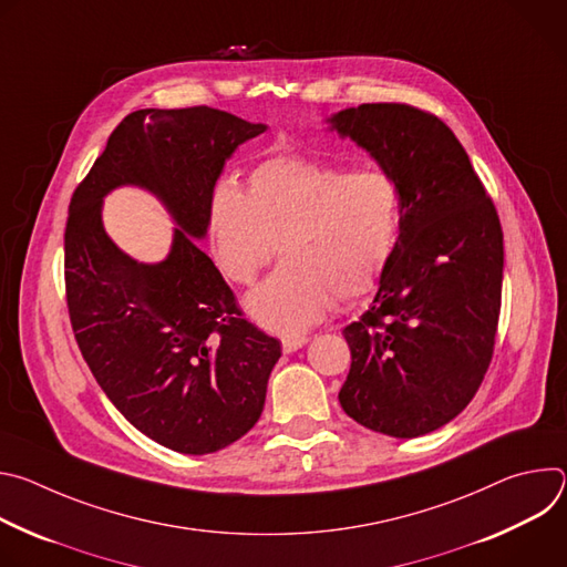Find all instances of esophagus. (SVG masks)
<instances>
[{
  "mask_svg": "<svg viewBox=\"0 0 567 567\" xmlns=\"http://www.w3.org/2000/svg\"><path fill=\"white\" fill-rule=\"evenodd\" d=\"M307 341H309L307 337H287V339H282V350H285V352H296V350H300Z\"/></svg>",
  "mask_w": 567,
  "mask_h": 567,
  "instance_id": "1",
  "label": "esophagus"
}]
</instances>
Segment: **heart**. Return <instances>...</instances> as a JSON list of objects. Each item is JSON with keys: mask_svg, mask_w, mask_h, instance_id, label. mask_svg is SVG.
I'll use <instances>...</instances> for the list:
<instances>
[{"mask_svg": "<svg viewBox=\"0 0 567 567\" xmlns=\"http://www.w3.org/2000/svg\"><path fill=\"white\" fill-rule=\"evenodd\" d=\"M208 235L221 274L249 285L278 254L280 267L247 296L251 316L280 334L302 332L337 296L377 289L401 239V188L383 168H346L274 154L249 173V193L219 179L208 199Z\"/></svg>", "mask_w": 567, "mask_h": 567, "instance_id": "b5f03b06", "label": "heart"}]
</instances>
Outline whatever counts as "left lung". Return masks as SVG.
I'll list each match as a JSON object with an SVG mask.
<instances>
[{"instance_id":"obj_1","label":"left lung","mask_w":567,"mask_h":567,"mask_svg":"<svg viewBox=\"0 0 567 567\" xmlns=\"http://www.w3.org/2000/svg\"><path fill=\"white\" fill-rule=\"evenodd\" d=\"M401 188V239L370 309L343 330V411L390 437L457 417L489 370L503 296V226L451 127L406 103L330 118Z\"/></svg>"}]
</instances>
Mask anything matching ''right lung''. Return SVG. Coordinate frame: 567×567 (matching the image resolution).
<instances>
[{
    "label": "right lung",
    "instance_id": "add662e5",
    "mask_svg": "<svg viewBox=\"0 0 567 567\" xmlns=\"http://www.w3.org/2000/svg\"><path fill=\"white\" fill-rule=\"evenodd\" d=\"M265 130L206 105L132 112L69 204L64 287L75 343L134 429L188 455L215 453L256 426L280 359V341L241 316L193 239L206 235L226 158ZM125 183L154 192L181 224L164 264L132 261L102 228V197Z\"/></svg>",
    "mask_w": 567,
    "mask_h": 567
}]
</instances>
